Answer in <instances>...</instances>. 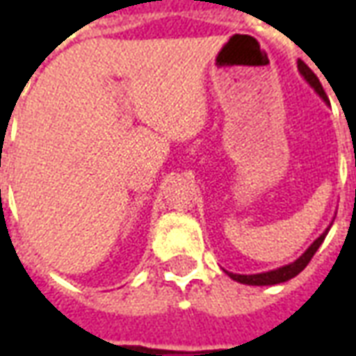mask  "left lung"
Segmentation results:
<instances>
[{"label":"left lung","mask_w":356,"mask_h":356,"mask_svg":"<svg viewBox=\"0 0 356 356\" xmlns=\"http://www.w3.org/2000/svg\"><path fill=\"white\" fill-rule=\"evenodd\" d=\"M298 70L299 74H301V78L311 86V88L314 89V93L321 97L322 101L326 102V104H330L328 101V95H326V91L322 89V83L318 81V78L314 76V72L309 68V66L303 63V60H298ZM330 227H332V223L326 227V231L322 232L318 238L314 240L311 246L307 248L303 254L299 255L296 261L288 263V265H282V267L278 268H273V270H267V273H255V275H238V273H231V270H225L227 275L231 276L232 280H236V282L240 284H248V286H275V284H282V282H288L290 278H293V276H298L303 268L309 265V261L313 259V255L316 254V250L321 248V244L324 242V238H326V234H328Z\"/></svg>","instance_id":"left-lung-1"}]
</instances>
